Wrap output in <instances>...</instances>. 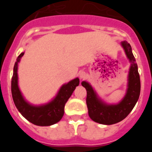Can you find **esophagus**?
<instances>
[{
  "label": "esophagus",
  "mask_w": 152,
  "mask_h": 152,
  "mask_svg": "<svg viewBox=\"0 0 152 152\" xmlns=\"http://www.w3.org/2000/svg\"><path fill=\"white\" fill-rule=\"evenodd\" d=\"M87 77V74H86L85 72L82 71L80 73V78L81 79H85Z\"/></svg>",
  "instance_id": "esophagus-1"
}]
</instances>
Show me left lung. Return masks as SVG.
<instances>
[{"label":"left lung","instance_id":"1","mask_svg":"<svg viewBox=\"0 0 152 152\" xmlns=\"http://www.w3.org/2000/svg\"><path fill=\"white\" fill-rule=\"evenodd\" d=\"M127 57L131 62L129 74L128 90L123 100L116 105H107L97 98L94 90L87 82H82V85L87 90V103L90 118L97 123L110 125L124 120L134 108L140 93V80L135 58L132 51V47L127 42H122Z\"/></svg>","mask_w":152,"mask_h":152}]
</instances>
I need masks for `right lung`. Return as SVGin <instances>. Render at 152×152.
I'll use <instances>...</instances> for the list:
<instances>
[{"label": "right lung", "mask_w": 152, "mask_h": 152, "mask_svg": "<svg viewBox=\"0 0 152 152\" xmlns=\"http://www.w3.org/2000/svg\"><path fill=\"white\" fill-rule=\"evenodd\" d=\"M23 55L24 53H21L18 56L14 66L12 78V95L14 103L21 115L34 125L45 126L57 123L63 116L65 104L76 86L79 85V79L76 78L62 86L57 96L46 105L34 107L28 104L23 98L18 86V64Z\"/></svg>", "instance_id": "1"}]
</instances>
